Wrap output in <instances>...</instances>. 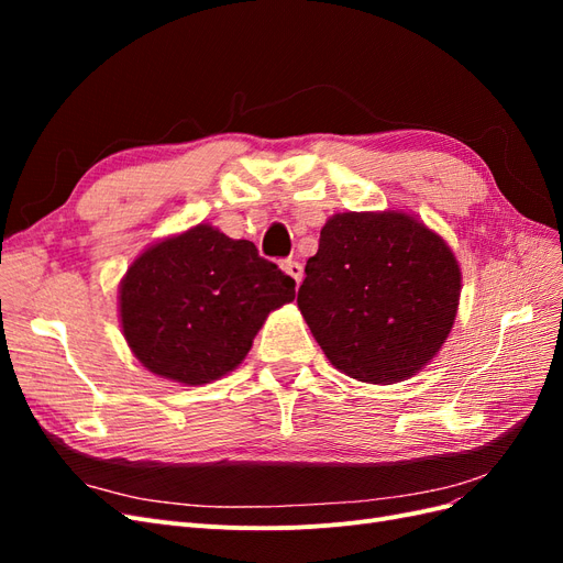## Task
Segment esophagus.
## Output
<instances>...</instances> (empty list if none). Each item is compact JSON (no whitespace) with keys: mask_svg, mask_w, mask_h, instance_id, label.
<instances>
[{"mask_svg":"<svg viewBox=\"0 0 563 563\" xmlns=\"http://www.w3.org/2000/svg\"><path fill=\"white\" fill-rule=\"evenodd\" d=\"M282 267H284V272H286L288 277L296 279V284H300V279H302V265L298 261H291V258L282 261Z\"/></svg>","mask_w":563,"mask_h":563,"instance_id":"obj_1","label":"esophagus"}]
</instances>
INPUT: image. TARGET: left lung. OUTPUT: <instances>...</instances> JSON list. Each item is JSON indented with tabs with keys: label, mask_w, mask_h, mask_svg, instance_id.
<instances>
[{
	"label": "left lung",
	"mask_w": 563,
	"mask_h": 563,
	"mask_svg": "<svg viewBox=\"0 0 563 563\" xmlns=\"http://www.w3.org/2000/svg\"><path fill=\"white\" fill-rule=\"evenodd\" d=\"M460 279L449 244L418 218L347 211L321 228L298 308L338 371L391 385L416 376L446 343Z\"/></svg>",
	"instance_id": "1"
}]
</instances>
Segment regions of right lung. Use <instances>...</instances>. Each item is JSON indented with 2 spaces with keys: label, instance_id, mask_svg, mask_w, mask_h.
<instances>
[{
  "label": "right lung",
  "instance_id": "right-lung-1",
  "mask_svg": "<svg viewBox=\"0 0 563 563\" xmlns=\"http://www.w3.org/2000/svg\"><path fill=\"white\" fill-rule=\"evenodd\" d=\"M296 298V282L258 255L199 223L145 249L119 284V319L147 371L203 385L244 362L267 314Z\"/></svg>",
  "mask_w": 563,
  "mask_h": 563
}]
</instances>
